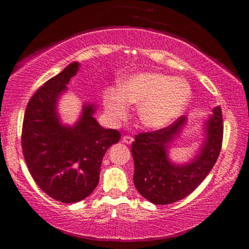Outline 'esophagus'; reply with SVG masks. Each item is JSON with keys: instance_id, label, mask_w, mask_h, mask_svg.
Returning a JSON list of instances; mask_svg holds the SVG:
<instances>
[{"instance_id": "esophagus-1", "label": "esophagus", "mask_w": 249, "mask_h": 249, "mask_svg": "<svg viewBox=\"0 0 249 249\" xmlns=\"http://www.w3.org/2000/svg\"><path fill=\"white\" fill-rule=\"evenodd\" d=\"M122 141H123V142H125V144H127V145H130V144H132V142H133V138L131 136H124L122 138Z\"/></svg>"}]
</instances>
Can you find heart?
<instances>
[{
	"mask_svg": "<svg viewBox=\"0 0 249 249\" xmlns=\"http://www.w3.org/2000/svg\"><path fill=\"white\" fill-rule=\"evenodd\" d=\"M191 99V88L184 78L154 71L133 73L108 87L103 95L105 111L111 119L127 118L128 106L138 105V118L145 127L160 130L179 118Z\"/></svg>",
	"mask_w": 249,
	"mask_h": 249,
	"instance_id": "b5f03b06",
	"label": "heart"
}]
</instances>
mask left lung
I'll list each match as a JSON object with an SVG mask.
<instances>
[{
  "label": "left lung",
  "mask_w": 249,
  "mask_h": 249,
  "mask_svg": "<svg viewBox=\"0 0 249 249\" xmlns=\"http://www.w3.org/2000/svg\"><path fill=\"white\" fill-rule=\"evenodd\" d=\"M187 119L181 116L170 126L139 133L131 145L134 161L133 182L138 192L154 205H166L184 199L199 186L218 159L222 144V115L220 107L204 123V142L198 153L186 164L168 158V148L181 133Z\"/></svg>",
  "instance_id": "obj_1"
}]
</instances>
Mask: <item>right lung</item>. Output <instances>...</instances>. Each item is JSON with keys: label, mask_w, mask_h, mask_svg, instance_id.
I'll return each mask as SVG.
<instances>
[{"label": "right lung", "mask_w": 249, "mask_h": 249, "mask_svg": "<svg viewBox=\"0 0 249 249\" xmlns=\"http://www.w3.org/2000/svg\"><path fill=\"white\" fill-rule=\"evenodd\" d=\"M78 69V62L70 63L34 93L22 127V150L31 177L43 192L64 204L78 202L92 193L103 157L121 139L119 131L98 124L93 103L83 105L73 125L62 123L58 101Z\"/></svg>", "instance_id": "obj_1"}]
</instances>
